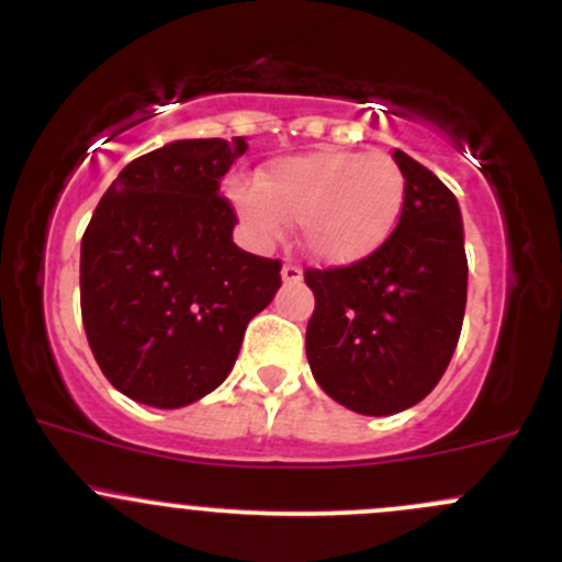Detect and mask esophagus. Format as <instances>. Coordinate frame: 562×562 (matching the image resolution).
<instances>
[{
	"label": "esophagus",
	"instance_id": "obj_1",
	"mask_svg": "<svg viewBox=\"0 0 562 562\" xmlns=\"http://www.w3.org/2000/svg\"><path fill=\"white\" fill-rule=\"evenodd\" d=\"M301 277H304V271L295 261H285V267H282V280L285 282H301Z\"/></svg>",
	"mask_w": 562,
	"mask_h": 562
}]
</instances>
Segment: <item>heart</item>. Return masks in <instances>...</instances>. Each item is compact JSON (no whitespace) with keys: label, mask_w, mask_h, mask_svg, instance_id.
<instances>
[{"label":"heart","mask_w":562,"mask_h":562,"mask_svg":"<svg viewBox=\"0 0 562 562\" xmlns=\"http://www.w3.org/2000/svg\"><path fill=\"white\" fill-rule=\"evenodd\" d=\"M229 196L258 245L277 243L288 221H299L301 245L314 261L349 267L397 229L408 181L384 151L323 149L274 159L258 183L234 178Z\"/></svg>","instance_id":"b5f03b06"}]
</instances>
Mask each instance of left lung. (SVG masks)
Returning <instances> with one entry per match:
<instances>
[{
    "mask_svg": "<svg viewBox=\"0 0 562 562\" xmlns=\"http://www.w3.org/2000/svg\"><path fill=\"white\" fill-rule=\"evenodd\" d=\"M397 229L366 261L306 269V357L336 403L390 416L422 403L451 362L467 306L464 226L453 191L405 151Z\"/></svg>",
    "mask_w": 562,
    "mask_h": 562,
    "instance_id": "left-lung-1",
    "label": "left lung"
}]
</instances>
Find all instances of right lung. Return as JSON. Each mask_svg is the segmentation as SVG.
<instances>
[{"label":"right lung","instance_id":"1","mask_svg":"<svg viewBox=\"0 0 562 562\" xmlns=\"http://www.w3.org/2000/svg\"><path fill=\"white\" fill-rule=\"evenodd\" d=\"M245 151V138H194L144 154L85 229V333L111 386L135 403L181 408L213 392L282 285L277 258L232 243L237 213L218 187Z\"/></svg>","mask_w":562,"mask_h":562}]
</instances>
